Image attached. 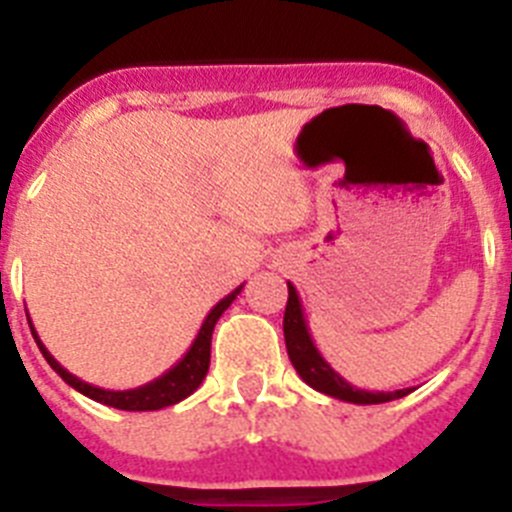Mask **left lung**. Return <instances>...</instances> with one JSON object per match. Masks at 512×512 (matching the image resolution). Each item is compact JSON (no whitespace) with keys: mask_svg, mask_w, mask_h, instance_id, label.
<instances>
[{"mask_svg":"<svg viewBox=\"0 0 512 512\" xmlns=\"http://www.w3.org/2000/svg\"><path fill=\"white\" fill-rule=\"evenodd\" d=\"M289 297H287V310H284V343H287V354L302 382H307L312 390L323 392L328 397H336L343 402H354V405H379V402H392L400 397L410 395L415 387H405V390L395 392H369L354 387L351 382L341 377V374L323 359L318 351L315 341L307 328L305 312H302L300 295H297L295 284L287 282Z\"/></svg>","mask_w":512,"mask_h":512,"instance_id":"1","label":"left lung"}]
</instances>
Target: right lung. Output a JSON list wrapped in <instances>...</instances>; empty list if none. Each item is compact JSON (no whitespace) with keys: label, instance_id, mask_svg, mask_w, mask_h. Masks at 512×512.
Wrapping results in <instances>:
<instances>
[{"label":"right lung","instance_id":"right-lung-1","mask_svg":"<svg viewBox=\"0 0 512 512\" xmlns=\"http://www.w3.org/2000/svg\"><path fill=\"white\" fill-rule=\"evenodd\" d=\"M241 287H235L228 297L217 302L210 312H207L205 323H202L200 333L197 338L192 341L187 354L182 359L176 361L171 366L169 372H164L161 377H156L153 382L148 384H140L135 390H102V387H94V384L84 382V379L74 377L71 372H66L61 364L51 356V351L43 346V341L38 338L33 328V320H27L30 323V330H33V338L38 343L40 354L45 356V361L53 366V372L63 379V382L74 387L76 392L81 395H87L89 400L94 402H102V405H110V408L117 410H133V413H143V410H161V408H169V405H176V402H182L184 397L192 395L197 387L202 384V379L207 377V369H210V346H212V330H215V323L220 320L225 310L233 305V300L241 295Z\"/></svg>","mask_w":512,"mask_h":512}]
</instances>
